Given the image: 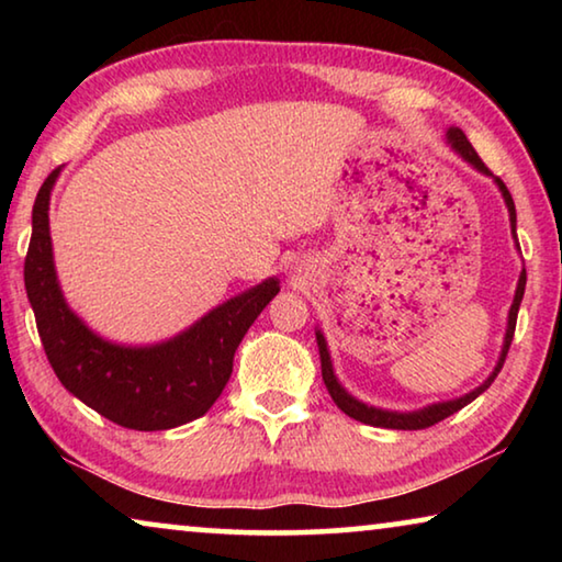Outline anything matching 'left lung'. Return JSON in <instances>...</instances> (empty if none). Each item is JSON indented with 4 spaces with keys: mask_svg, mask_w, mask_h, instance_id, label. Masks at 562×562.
Instances as JSON below:
<instances>
[{
    "mask_svg": "<svg viewBox=\"0 0 562 562\" xmlns=\"http://www.w3.org/2000/svg\"><path fill=\"white\" fill-rule=\"evenodd\" d=\"M451 140V146L459 150V154L469 160V164L473 168H479L481 173L486 176H493L488 166L483 164L481 156L475 154L471 140L465 138V133L461 128H449V133H446ZM496 183L501 188L503 198H506V205H508V213H510V227H513V237L518 240L516 235V205H513V198L508 193L506 183H503L501 178H496ZM522 292H526V270L520 272V280H518V288H516V297H513V304H510V312H508V329H506V341H503V351H501V359L496 369H493V374L483 382L479 389H473L471 394H465L461 398H453V402H443V404H434V406H426L422 408V412H412V414H396V412H384V408H374V406H367L357 402L355 396H349L345 389L339 386L335 372H331V361H329V351H327V341L325 337H322V331H317V347H319V359H322V379H325V386L329 396L335 398V404L345 412L347 416L357 418V422L361 424H369V426H382V429H402V431H416V429H429V426L443 422L446 416H451L456 412H461V408L465 404H471L475 396L486 392V389L493 384V379L498 376V372L503 369V361H506V355L510 349V341H513V335H516V319H518V307H520V300H522Z\"/></svg>",
    "mask_w": 562,
    "mask_h": 562,
    "instance_id": "8db88e82",
    "label": "left lung"
}]
</instances>
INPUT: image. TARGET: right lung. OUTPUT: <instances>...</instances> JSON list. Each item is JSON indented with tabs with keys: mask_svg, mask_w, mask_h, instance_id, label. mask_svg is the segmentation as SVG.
<instances>
[{
	"mask_svg": "<svg viewBox=\"0 0 562 562\" xmlns=\"http://www.w3.org/2000/svg\"><path fill=\"white\" fill-rule=\"evenodd\" d=\"M59 168L44 180L32 211V240L24 288L32 302L46 359L69 392L133 431H164L203 416L233 374L245 331L280 292L274 278L195 322L183 335L156 347H119L83 325L66 307L52 258L49 195Z\"/></svg>",
	"mask_w": 562,
	"mask_h": 562,
	"instance_id": "add662e5",
	"label": "right lung"
}]
</instances>
